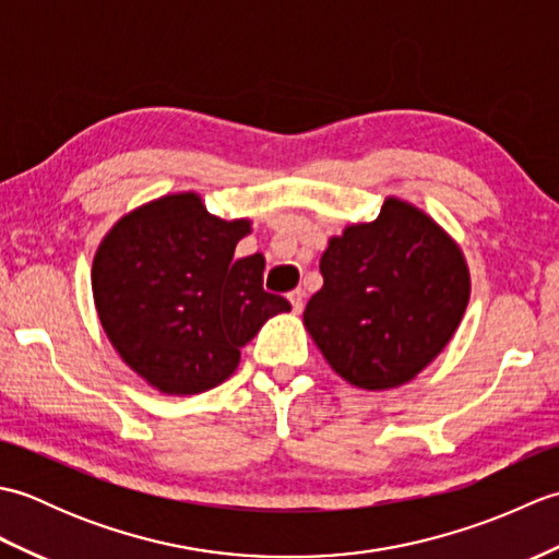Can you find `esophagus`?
<instances>
[{"instance_id": "1", "label": "esophagus", "mask_w": 559, "mask_h": 559, "mask_svg": "<svg viewBox=\"0 0 559 559\" xmlns=\"http://www.w3.org/2000/svg\"><path fill=\"white\" fill-rule=\"evenodd\" d=\"M288 300H290V305H293V312H302V305H305V293H302V288L293 290V293L288 295Z\"/></svg>"}]
</instances>
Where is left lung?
I'll list each match as a JSON object with an SVG mask.
<instances>
[{
  "instance_id": "obj_1",
  "label": "left lung",
  "mask_w": 559,
  "mask_h": 559,
  "mask_svg": "<svg viewBox=\"0 0 559 559\" xmlns=\"http://www.w3.org/2000/svg\"><path fill=\"white\" fill-rule=\"evenodd\" d=\"M319 271L324 286L305 307V326L334 372L360 389L411 382L442 353L468 305L461 249L401 199L331 237Z\"/></svg>"
}]
</instances>
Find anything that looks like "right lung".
<instances>
[{
    "instance_id": "obj_1",
    "label": "right lung",
    "mask_w": 559,
    "mask_h": 559,
    "mask_svg": "<svg viewBox=\"0 0 559 559\" xmlns=\"http://www.w3.org/2000/svg\"><path fill=\"white\" fill-rule=\"evenodd\" d=\"M249 221H223L192 192L129 213L93 259V298L115 350L163 394H201L290 302L264 290V257L233 259Z\"/></svg>"
}]
</instances>
